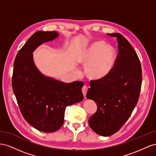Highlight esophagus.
Listing matches in <instances>:
<instances>
[{"instance_id": "obj_1", "label": "esophagus", "mask_w": 156, "mask_h": 156, "mask_svg": "<svg viewBox=\"0 0 156 156\" xmlns=\"http://www.w3.org/2000/svg\"><path fill=\"white\" fill-rule=\"evenodd\" d=\"M87 90H88V87H87V86L84 85V86L82 87V93H83V96H84V97H85V96H86V95L87 91Z\"/></svg>"}]
</instances>
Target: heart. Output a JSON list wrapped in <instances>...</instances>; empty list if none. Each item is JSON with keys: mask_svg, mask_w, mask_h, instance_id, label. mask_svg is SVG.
Here are the masks:
<instances>
[{"mask_svg": "<svg viewBox=\"0 0 156 156\" xmlns=\"http://www.w3.org/2000/svg\"><path fill=\"white\" fill-rule=\"evenodd\" d=\"M80 63L86 66L87 76L97 80L106 77L112 70L115 61V51L110 44L103 42L92 44L80 55Z\"/></svg>", "mask_w": 156, "mask_h": 156, "instance_id": "1", "label": "heart"}]
</instances>
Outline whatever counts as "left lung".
<instances>
[{"label":"left lung","mask_w":156,"mask_h":156,"mask_svg":"<svg viewBox=\"0 0 156 156\" xmlns=\"http://www.w3.org/2000/svg\"><path fill=\"white\" fill-rule=\"evenodd\" d=\"M108 34L116 37L118 43L114 66L106 77L91 80L86 94L97 105L89 125L104 136L114 134L127 122L139 101L142 85L141 65L131 44L121 34Z\"/></svg>","instance_id":"left-lung-1"}]
</instances>
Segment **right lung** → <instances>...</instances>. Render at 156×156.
<instances>
[{"label":"right lung","mask_w":156,"mask_h":156,"mask_svg":"<svg viewBox=\"0 0 156 156\" xmlns=\"http://www.w3.org/2000/svg\"><path fill=\"white\" fill-rule=\"evenodd\" d=\"M58 36L55 31H37L17 53L14 63L12 89L21 114L30 126L45 133L58 130L63 124L66 106L83 99L82 82L68 83L47 77L34 63L35 49Z\"/></svg>","instance_id":"right-lung-1"}]
</instances>
